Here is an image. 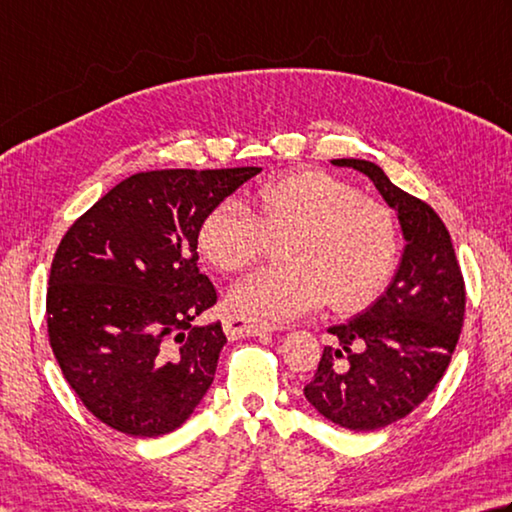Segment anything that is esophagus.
Returning a JSON list of instances; mask_svg holds the SVG:
<instances>
[{
  "label": "esophagus",
  "instance_id": "34e87169",
  "mask_svg": "<svg viewBox=\"0 0 512 512\" xmlns=\"http://www.w3.org/2000/svg\"><path fill=\"white\" fill-rule=\"evenodd\" d=\"M277 327L275 324H268V322H257V320H250L244 318V315H228L224 320V331L228 338H248V336H262V333H271Z\"/></svg>",
  "mask_w": 512,
  "mask_h": 512
}]
</instances>
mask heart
I'll return each instance as SVG.
<instances>
[{"mask_svg": "<svg viewBox=\"0 0 512 512\" xmlns=\"http://www.w3.org/2000/svg\"><path fill=\"white\" fill-rule=\"evenodd\" d=\"M284 237H291L284 257L293 264L262 268L232 288L230 306L246 318L286 322L329 297L340 311L358 309L380 293L396 264L389 208L320 170L262 185L257 215L237 199L217 203L199 228V250L219 271L237 273Z\"/></svg>", "mask_w": 512, "mask_h": 512, "instance_id": "heart-1", "label": "heart"}]
</instances>
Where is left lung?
<instances>
[{"label":"left lung","instance_id":"left-lung-1","mask_svg":"<svg viewBox=\"0 0 512 512\" xmlns=\"http://www.w3.org/2000/svg\"><path fill=\"white\" fill-rule=\"evenodd\" d=\"M369 176L401 221L405 250L392 284L365 313L331 327L304 396L331 423L371 432L405 418L443 378L459 342L466 284L450 232L425 201L387 179L376 163L333 159Z\"/></svg>","mask_w":512,"mask_h":512}]
</instances>
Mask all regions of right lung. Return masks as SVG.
Masks as SVG:
<instances>
[{
    "label": "right lung",
    "mask_w": 512,
    "mask_h": 512,
    "mask_svg": "<svg viewBox=\"0 0 512 512\" xmlns=\"http://www.w3.org/2000/svg\"><path fill=\"white\" fill-rule=\"evenodd\" d=\"M262 167L154 170L120 181L55 250L46 324L53 356L98 421L154 439L188 421L215 380L221 322L199 271L208 212Z\"/></svg>",
    "instance_id": "add662e5"
}]
</instances>
